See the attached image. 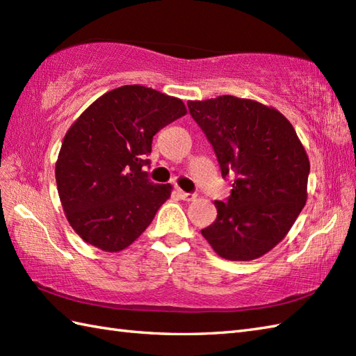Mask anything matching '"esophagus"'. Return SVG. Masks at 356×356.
<instances>
[{"instance_id": "obj_1", "label": "esophagus", "mask_w": 356, "mask_h": 356, "mask_svg": "<svg viewBox=\"0 0 356 356\" xmlns=\"http://www.w3.org/2000/svg\"><path fill=\"white\" fill-rule=\"evenodd\" d=\"M177 194H179V197L182 199V200H185V202H191V200H194L195 197H197V195H195V194H193V193H185V191H182V190H177Z\"/></svg>"}]
</instances>
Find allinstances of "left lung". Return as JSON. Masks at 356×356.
<instances>
[{
  "label": "left lung",
  "instance_id": "left-lung-1",
  "mask_svg": "<svg viewBox=\"0 0 356 356\" xmlns=\"http://www.w3.org/2000/svg\"><path fill=\"white\" fill-rule=\"evenodd\" d=\"M188 108L222 176L236 174L231 195L214 202L217 218L202 236L222 259H259L286 237L306 205L311 163L303 143L282 113L257 101L223 95L188 101Z\"/></svg>",
  "mask_w": 356,
  "mask_h": 356
}]
</instances>
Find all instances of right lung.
Segmentation results:
<instances>
[{"instance_id":"1","label":"right lung","mask_w":356,"mask_h":356,"mask_svg":"<svg viewBox=\"0 0 356 356\" xmlns=\"http://www.w3.org/2000/svg\"><path fill=\"white\" fill-rule=\"evenodd\" d=\"M185 115L177 97L124 86L97 97L74 120L55 174L67 220L82 240L119 252L148 228L172 186L151 182L145 157L153 136Z\"/></svg>"}]
</instances>
